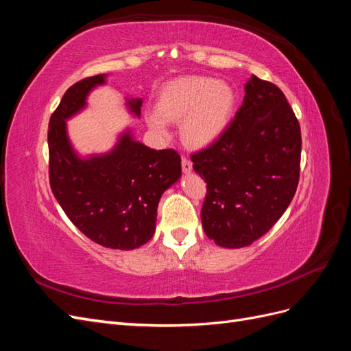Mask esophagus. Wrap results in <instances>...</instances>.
<instances>
[{
  "label": "esophagus",
  "instance_id": "esophagus-1",
  "mask_svg": "<svg viewBox=\"0 0 351 351\" xmlns=\"http://www.w3.org/2000/svg\"><path fill=\"white\" fill-rule=\"evenodd\" d=\"M182 168H183V173H190L193 169V164H192V161H190V159H187V158H183L182 159Z\"/></svg>",
  "mask_w": 351,
  "mask_h": 351
}]
</instances>
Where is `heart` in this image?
<instances>
[{
    "label": "heart",
    "mask_w": 351,
    "mask_h": 351,
    "mask_svg": "<svg viewBox=\"0 0 351 351\" xmlns=\"http://www.w3.org/2000/svg\"><path fill=\"white\" fill-rule=\"evenodd\" d=\"M236 107V92L228 83L192 76L167 83L159 90L155 110L146 115L149 129L167 134V121L180 123V134L190 147L217 142L230 125Z\"/></svg>",
    "instance_id": "b5f03b06"
}]
</instances>
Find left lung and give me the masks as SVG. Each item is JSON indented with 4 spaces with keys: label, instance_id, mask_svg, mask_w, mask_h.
<instances>
[{
    "label": "left lung",
    "instance_id": "left-lung-1",
    "mask_svg": "<svg viewBox=\"0 0 351 351\" xmlns=\"http://www.w3.org/2000/svg\"><path fill=\"white\" fill-rule=\"evenodd\" d=\"M244 92L224 134L190 156L206 183L202 227L228 249L249 246L271 230L300 176V124L281 89L253 74Z\"/></svg>",
    "mask_w": 351,
    "mask_h": 351
}]
</instances>
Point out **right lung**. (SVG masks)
<instances>
[{
    "label": "right lung",
    "instance_id": "obj_1",
    "mask_svg": "<svg viewBox=\"0 0 351 351\" xmlns=\"http://www.w3.org/2000/svg\"><path fill=\"white\" fill-rule=\"evenodd\" d=\"M105 74L86 77L67 89L48 127L49 184L69 219L104 247L132 250L155 232L156 209L165 190L182 176L174 149L156 151L125 130L114 149L80 158L67 136L66 121L86 107L89 92ZM142 99L127 98V108L141 115Z\"/></svg>",
    "mask_w": 351,
    "mask_h": 351
}]
</instances>
